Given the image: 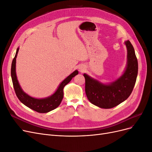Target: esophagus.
Here are the masks:
<instances>
[{
  "label": "esophagus",
  "mask_w": 152,
  "mask_h": 152,
  "mask_svg": "<svg viewBox=\"0 0 152 152\" xmlns=\"http://www.w3.org/2000/svg\"><path fill=\"white\" fill-rule=\"evenodd\" d=\"M79 71H80V72H84V70H85V67H84V66H82V65H81V66H79Z\"/></svg>",
  "instance_id": "1"
}]
</instances>
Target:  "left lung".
I'll use <instances>...</instances> for the list:
<instances>
[{
	"label": "left lung",
	"instance_id": "obj_1",
	"mask_svg": "<svg viewBox=\"0 0 152 152\" xmlns=\"http://www.w3.org/2000/svg\"><path fill=\"white\" fill-rule=\"evenodd\" d=\"M127 65L123 74L109 84H103L84 73L85 91L89 102L102 108H112L126 100L134 88L138 71L134 49L129 40L126 41Z\"/></svg>",
	"mask_w": 152,
	"mask_h": 152
}]
</instances>
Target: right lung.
Segmentation results:
<instances>
[{
    "label": "right lung",
    "mask_w": 152,
    "mask_h": 152,
    "mask_svg": "<svg viewBox=\"0 0 152 152\" xmlns=\"http://www.w3.org/2000/svg\"><path fill=\"white\" fill-rule=\"evenodd\" d=\"M18 51H19V48L17 49L15 56L12 60L11 71L13 87L18 98L27 107L39 113H48L56 108L60 104L63 99L64 87L71 81L73 77H74L79 73V72L76 70L72 73L70 75L68 76L65 80L61 82V83L58 86L57 90L51 96L41 99L35 98L27 94L23 91L19 84V82L17 79L16 73V62Z\"/></svg>",
    "instance_id": "add662e5"
}]
</instances>
